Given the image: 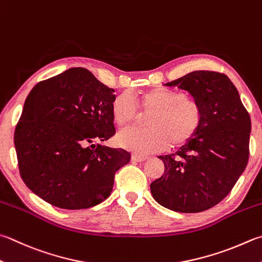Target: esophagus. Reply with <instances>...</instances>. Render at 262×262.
<instances>
[{"instance_id":"esophagus-1","label":"esophagus","mask_w":262,"mask_h":262,"mask_svg":"<svg viewBox=\"0 0 262 262\" xmlns=\"http://www.w3.org/2000/svg\"><path fill=\"white\" fill-rule=\"evenodd\" d=\"M131 160L133 162H144L145 160H147V156H140V155H132Z\"/></svg>"}]
</instances>
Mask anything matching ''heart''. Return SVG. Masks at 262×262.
I'll use <instances>...</instances> for the list:
<instances>
[{"label": "heart", "mask_w": 262, "mask_h": 262, "mask_svg": "<svg viewBox=\"0 0 262 262\" xmlns=\"http://www.w3.org/2000/svg\"><path fill=\"white\" fill-rule=\"evenodd\" d=\"M150 114L148 129H127L116 137L117 145L146 155L161 151L167 147L184 146L196 136L203 123V111L199 102L187 99L182 92L156 89L144 93L136 101L123 93L112 102V117L118 126H127L139 117V110Z\"/></svg>", "instance_id": "obj_1"}]
</instances>
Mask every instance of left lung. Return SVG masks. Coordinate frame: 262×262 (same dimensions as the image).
<instances>
[{"instance_id": "obj_1", "label": "left lung", "mask_w": 262, "mask_h": 262, "mask_svg": "<svg viewBox=\"0 0 262 262\" xmlns=\"http://www.w3.org/2000/svg\"><path fill=\"white\" fill-rule=\"evenodd\" d=\"M164 85L189 92L203 123L174 154L159 156L164 173L150 184L151 195L172 211H205L229 194L248 165L251 118L225 74L195 71Z\"/></svg>"}]
</instances>
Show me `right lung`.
<instances>
[{"label":"right lung","mask_w":262,"mask_h":262,"mask_svg":"<svg viewBox=\"0 0 262 262\" xmlns=\"http://www.w3.org/2000/svg\"><path fill=\"white\" fill-rule=\"evenodd\" d=\"M114 92L82 67L32 89L13 140L21 179L34 194L67 210L110 197L116 171L131 159L124 149L99 144L115 135Z\"/></svg>","instance_id":"1"}]
</instances>
